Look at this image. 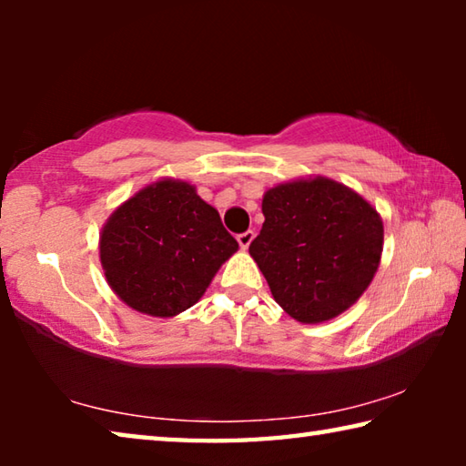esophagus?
Instances as JSON below:
<instances>
[{
  "label": "esophagus",
  "instance_id": "34e87169",
  "mask_svg": "<svg viewBox=\"0 0 466 466\" xmlns=\"http://www.w3.org/2000/svg\"><path fill=\"white\" fill-rule=\"evenodd\" d=\"M252 238H255V232H252V230H247V232H242V234H238V244H240V248H244V250H247V248L250 247V242H252Z\"/></svg>",
  "mask_w": 466,
  "mask_h": 466
}]
</instances>
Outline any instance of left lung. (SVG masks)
<instances>
[{
	"instance_id": "8db88e82",
	"label": "left lung",
	"mask_w": 466,
	"mask_h": 466,
	"mask_svg": "<svg viewBox=\"0 0 466 466\" xmlns=\"http://www.w3.org/2000/svg\"><path fill=\"white\" fill-rule=\"evenodd\" d=\"M263 216L248 252L291 319H335L372 283L384 226L353 188L327 177L279 183L263 195Z\"/></svg>"
}]
</instances>
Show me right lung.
<instances>
[{"label":"right lung","mask_w":466,"mask_h":466,"mask_svg":"<svg viewBox=\"0 0 466 466\" xmlns=\"http://www.w3.org/2000/svg\"><path fill=\"white\" fill-rule=\"evenodd\" d=\"M98 248L110 289L129 309L170 319L199 302L238 242L191 183L160 178L110 214Z\"/></svg>","instance_id":"right-lung-1"}]
</instances>
